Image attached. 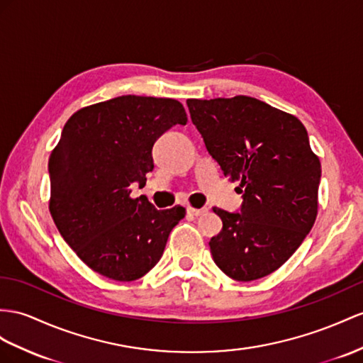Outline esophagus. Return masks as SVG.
<instances>
[{
    "label": "esophagus",
    "instance_id": "34e87169",
    "mask_svg": "<svg viewBox=\"0 0 363 363\" xmlns=\"http://www.w3.org/2000/svg\"><path fill=\"white\" fill-rule=\"evenodd\" d=\"M187 211L193 216H201L203 213H207V208H196V207H189Z\"/></svg>",
    "mask_w": 363,
    "mask_h": 363
}]
</instances>
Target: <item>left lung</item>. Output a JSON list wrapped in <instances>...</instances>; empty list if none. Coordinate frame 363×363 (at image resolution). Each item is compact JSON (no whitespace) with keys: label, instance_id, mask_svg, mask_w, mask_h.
I'll return each mask as SVG.
<instances>
[{"label":"left lung","instance_id":"left-lung-1","mask_svg":"<svg viewBox=\"0 0 363 363\" xmlns=\"http://www.w3.org/2000/svg\"><path fill=\"white\" fill-rule=\"evenodd\" d=\"M193 124L225 178L238 182L240 213L222 219L210 240L216 265L250 282L282 267L318 216L320 161L294 115L252 96L187 99Z\"/></svg>","mask_w":363,"mask_h":363}]
</instances>
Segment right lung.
<instances>
[{
    "label": "right lung",
    "mask_w": 363,
    "mask_h": 363,
    "mask_svg": "<svg viewBox=\"0 0 363 363\" xmlns=\"http://www.w3.org/2000/svg\"><path fill=\"white\" fill-rule=\"evenodd\" d=\"M176 124L179 101L124 95L82 107L62 128L49 157V210L69 247L93 272L119 282L143 277L160 261L170 231L185 216L130 196L145 184L152 148Z\"/></svg>",
    "instance_id": "obj_1"
}]
</instances>
